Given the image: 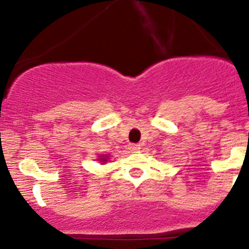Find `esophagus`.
<instances>
[{
  "label": "esophagus",
  "mask_w": 249,
  "mask_h": 249,
  "mask_svg": "<svg viewBox=\"0 0 249 249\" xmlns=\"http://www.w3.org/2000/svg\"><path fill=\"white\" fill-rule=\"evenodd\" d=\"M129 149H130V151H131V152L139 151V149H140V144H136V143L129 144Z\"/></svg>",
  "instance_id": "34e87169"
}]
</instances>
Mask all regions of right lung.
<instances>
[{"label": "right lung", "instance_id": "add662e5", "mask_svg": "<svg viewBox=\"0 0 249 249\" xmlns=\"http://www.w3.org/2000/svg\"><path fill=\"white\" fill-rule=\"evenodd\" d=\"M108 159H109V156H108V154H101V156H98L97 160L101 161L102 164H105V163H107Z\"/></svg>", "mask_w": 249, "mask_h": 249}]
</instances>
